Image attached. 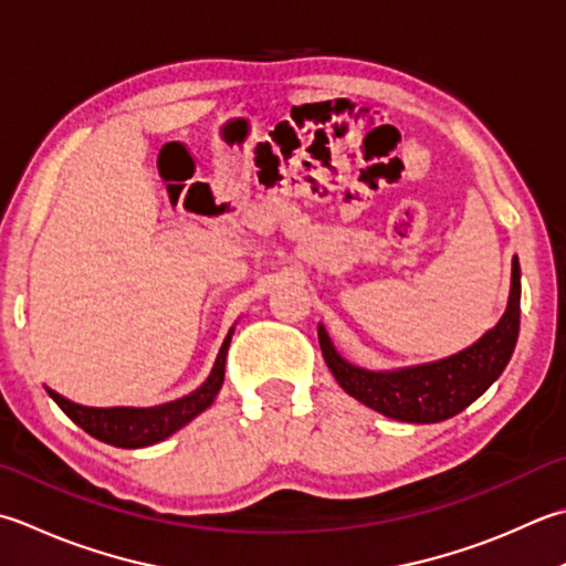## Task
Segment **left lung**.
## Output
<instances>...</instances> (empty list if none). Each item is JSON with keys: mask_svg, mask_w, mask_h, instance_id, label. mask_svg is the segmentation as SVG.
I'll list each match as a JSON object with an SVG mask.
<instances>
[{"mask_svg": "<svg viewBox=\"0 0 566 566\" xmlns=\"http://www.w3.org/2000/svg\"><path fill=\"white\" fill-rule=\"evenodd\" d=\"M517 331L520 264L513 258L505 314L473 346L449 358L397 370H368L340 356L324 324H318V343L336 382L358 402L397 422L434 424L463 412L501 378L515 350Z\"/></svg>", "mask_w": 566, "mask_h": 566, "instance_id": "8db88e82", "label": "left lung"}]
</instances>
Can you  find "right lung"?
Masks as SVG:
<instances>
[{"instance_id": "right-lung-1", "label": "right lung", "mask_w": 566, "mask_h": 566, "mask_svg": "<svg viewBox=\"0 0 566 566\" xmlns=\"http://www.w3.org/2000/svg\"><path fill=\"white\" fill-rule=\"evenodd\" d=\"M232 334H235V326L228 331L213 363V370H210L206 382L196 387L191 395L179 397L174 402H164L157 407H83L65 400L63 395L53 390L51 397L77 427L87 431L91 437L105 441V444L119 449H142L159 444V441L169 439L174 431H179L191 419L201 415L203 409L213 405L216 395L220 392L226 380V356Z\"/></svg>"}]
</instances>
